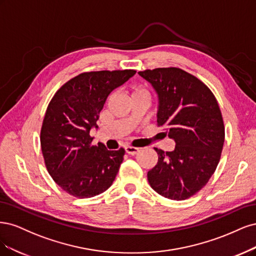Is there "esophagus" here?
<instances>
[{
    "label": "esophagus",
    "mask_w": 256,
    "mask_h": 256,
    "mask_svg": "<svg viewBox=\"0 0 256 256\" xmlns=\"http://www.w3.org/2000/svg\"><path fill=\"white\" fill-rule=\"evenodd\" d=\"M126 149V152L128 154V155H135V154H137L138 152H139V149L138 148H134V146H126L124 148Z\"/></svg>",
    "instance_id": "34e87169"
}]
</instances>
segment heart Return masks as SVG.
I'll return each mask as SVG.
<instances>
[{
  "label": "heart",
  "mask_w": 256,
  "mask_h": 256,
  "mask_svg": "<svg viewBox=\"0 0 256 256\" xmlns=\"http://www.w3.org/2000/svg\"><path fill=\"white\" fill-rule=\"evenodd\" d=\"M146 94L142 89H136L134 94Z\"/></svg>",
  "instance_id": "1"
}]
</instances>
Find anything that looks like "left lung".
Returning <instances> with one entry per match:
<instances>
[{
    "label": "left lung",
    "mask_w": 256,
    "mask_h": 256,
    "mask_svg": "<svg viewBox=\"0 0 256 256\" xmlns=\"http://www.w3.org/2000/svg\"><path fill=\"white\" fill-rule=\"evenodd\" d=\"M138 73L158 94V126L176 142L171 152L155 148L158 162L148 180L164 198L188 199L208 182L220 160L224 126L218 102L208 86L180 68Z\"/></svg>",
    "instance_id": "1"
}]
</instances>
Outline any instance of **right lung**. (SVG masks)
<instances>
[{
  "label": "right lung",
  "instance_id": "obj_1",
  "mask_svg": "<svg viewBox=\"0 0 256 256\" xmlns=\"http://www.w3.org/2000/svg\"><path fill=\"white\" fill-rule=\"evenodd\" d=\"M135 70L92 71L78 74L62 85L48 104L40 133L48 172L62 190L92 198L108 189L126 151L92 146L89 133L107 96L135 76Z\"/></svg>",
  "mask_w": 256,
  "mask_h": 256
}]
</instances>
